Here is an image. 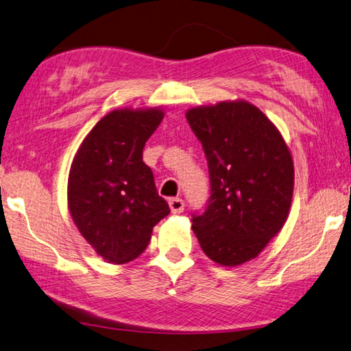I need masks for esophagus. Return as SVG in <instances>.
Segmentation results:
<instances>
[{
    "instance_id": "34e87169",
    "label": "esophagus",
    "mask_w": 351,
    "mask_h": 351,
    "mask_svg": "<svg viewBox=\"0 0 351 351\" xmlns=\"http://www.w3.org/2000/svg\"><path fill=\"white\" fill-rule=\"evenodd\" d=\"M169 206H171L172 213L179 215L183 210H185V202H183V199H180V197H172V199H169Z\"/></svg>"
}]
</instances>
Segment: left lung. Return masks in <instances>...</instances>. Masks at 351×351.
Here are the masks:
<instances>
[{
  "label": "left lung",
  "mask_w": 351,
  "mask_h": 351,
  "mask_svg": "<svg viewBox=\"0 0 351 351\" xmlns=\"http://www.w3.org/2000/svg\"><path fill=\"white\" fill-rule=\"evenodd\" d=\"M186 119L208 163L210 197L193 213L205 255L238 266L258 254L288 217L294 163L277 128L249 102L191 108Z\"/></svg>",
  "instance_id": "left-lung-1"
}]
</instances>
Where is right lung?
Returning a JSON list of instances; mask_svg holds the SVG:
<instances>
[{"instance_id": "right-lung-1", "label": "right lung", "mask_w": 351, "mask_h": 351, "mask_svg": "<svg viewBox=\"0 0 351 351\" xmlns=\"http://www.w3.org/2000/svg\"><path fill=\"white\" fill-rule=\"evenodd\" d=\"M163 112L113 110L97 121L74 157L68 206L74 223L104 260L124 264L143 254L154 226L169 215L143 149Z\"/></svg>"}]
</instances>
